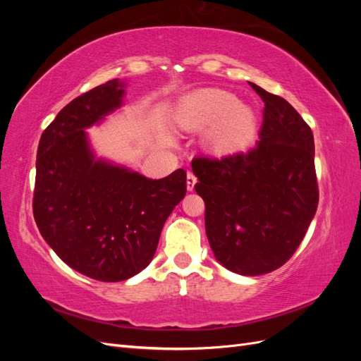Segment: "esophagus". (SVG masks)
<instances>
[{
    "label": "esophagus",
    "mask_w": 361,
    "mask_h": 361,
    "mask_svg": "<svg viewBox=\"0 0 361 361\" xmlns=\"http://www.w3.org/2000/svg\"><path fill=\"white\" fill-rule=\"evenodd\" d=\"M195 182H197V178H195V174L192 171H188L187 173V188H188V191L194 190Z\"/></svg>",
    "instance_id": "1"
}]
</instances>
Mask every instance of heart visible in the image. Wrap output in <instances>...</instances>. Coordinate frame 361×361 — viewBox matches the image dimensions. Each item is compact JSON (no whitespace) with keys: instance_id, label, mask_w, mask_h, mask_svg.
Listing matches in <instances>:
<instances>
[{"instance_id":"obj_1","label":"heart","mask_w":361,"mask_h":361,"mask_svg":"<svg viewBox=\"0 0 361 361\" xmlns=\"http://www.w3.org/2000/svg\"><path fill=\"white\" fill-rule=\"evenodd\" d=\"M215 120L207 140L211 147L221 154L244 147L255 135V114L238 105L236 97L227 92L195 93L182 105L179 113V123L183 128H202Z\"/></svg>"}]
</instances>
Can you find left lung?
Segmentation results:
<instances>
[{
	"instance_id": "left-lung-1",
	"label": "left lung",
	"mask_w": 361,
	"mask_h": 361,
	"mask_svg": "<svg viewBox=\"0 0 361 361\" xmlns=\"http://www.w3.org/2000/svg\"><path fill=\"white\" fill-rule=\"evenodd\" d=\"M250 85L265 104L259 141L223 158H194L192 171L216 260L236 274L260 276L297 251L319 190L310 126L281 96Z\"/></svg>"
}]
</instances>
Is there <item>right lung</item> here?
Returning a JSON list of instances; mask_svg holds the SVG:
<instances>
[{
  "mask_svg": "<svg viewBox=\"0 0 361 361\" xmlns=\"http://www.w3.org/2000/svg\"><path fill=\"white\" fill-rule=\"evenodd\" d=\"M117 80L75 97L43 130L32 214L43 239L75 271L122 281L145 269L164 223L187 194V171L152 180L94 161L89 128L122 104Z\"/></svg>",
  "mask_w": 361,
  "mask_h": 361,
  "instance_id": "right-lung-1",
  "label": "right lung"
}]
</instances>
